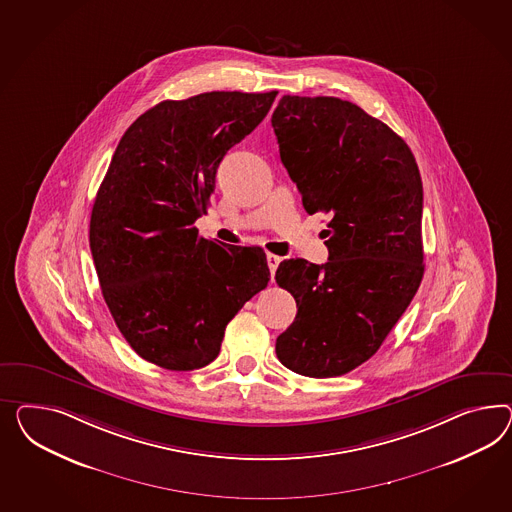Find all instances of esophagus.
Returning <instances> with one entry per match:
<instances>
[{"instance_id": "esophagus-1", "label": "esophagus", "mask_w": 512, "mask_h": 512, "mask_svg": "<svg viewBox=\"0 0 512 512\" xmlns=\"http://www.w3.org/2000/svg\"><path fill=\"white\" fill-rule=\"evenodd\" d=\"M266 263H268V268H270V274H272V279H274V274H276L277 266L281 263V257H277L274 253H268L266 255Z\"/></svg>"}]
</instances>
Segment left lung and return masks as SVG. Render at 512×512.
<instances>
[{
	"label": "left lung",
	"mask_w": 512,
	"mask_h": 512,
	"mask_svg": "<svg viewBox=\"0 0 512 512\" xmlns=\"http://www.w3.org/2000/svg\"><path fill=\"white\" fill-rule=\"evenodd\" d=\"M272 126L305 210L332 214L328 263L277 268L298 305L277 358L311 378L341 376L376 354L423 279L421 175L404 139L348 100L285 95Z\"/></svg>",
	"instance_id": "left-lung-1"
}]
</instances>
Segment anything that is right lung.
<instances>
[{"label": "right lung", "instance_id": "add662e5", "mask_svg": "<svg viewBox=\"0 0 512 512\" xmlns=\"http://www.w3.org/2000/svg\"><path fill=\"white\" fill-rule=\"evenodd\" d=\"M277 91L164 100L126 130L98 188L89 246L102 296L128 345L169 371L216 360L225 326L270 281L261 248L199 236L227 151Z\"/></svg>", "mask_w": 512, "mask_h": 512}]
</instances>
